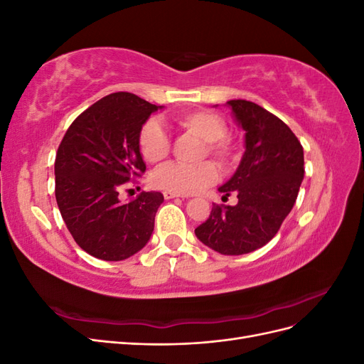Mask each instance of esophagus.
I'll list each match as a JSON object with an SVG mask.
<instances>
[{
  "mask_svg": "<svg viewBox=\"0 0 364 364\" xmlns=\"http://www.w3.org/2000/svg\"><path fill=\"white\" fill-rule=\"evenodd\" d=\"M164 197L167 200H170V199H176V197H182L181 194H176V193H170V191H164Z\"/></svg>",
  "mask_w": 364,
  "mask_h": 364,
  "instance_id": "obj_1",
  "label": "esophagus"
}]
</instances>
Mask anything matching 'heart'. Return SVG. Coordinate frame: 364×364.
<instances>
[{"instance_id": "heart-1", "label": "heart", "mask_w": 364, "mask_h": 364, "mask_svg": "<svg viewBox=\"0 0 364 364\" xmlns=\"http://www.w3.org/2000/svg\"><path fill=\"white\" fill-rule=\"evenodd\" d=\"M173 123L181 132L203 141L200 158L211 156L223 170L232 168L238 153L234 138L226 134L225 119L205 109L185 111L173 117ZM138 149L147 164H159L170 155L171 141L156 119H147L138 134ZM218 179L215 164L205 161L196 167L168 164L153 173L151 183L159 190L176 194L199 193Z\"/></svg>"}]
</instances>
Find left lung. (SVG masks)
Returning <instances> with one entry per match:
<instances>
[{
	"mask_svg": "<svg viewBox=\"0 0 364 364\" xmlns=\"http://www.w3.org/2000/svg\"><path fill=\"white\" fill-rule=\"evenodd\" d=\"M246 132V151L235 174L218 191L238 203L215 205L196 228L203 245L222 255H243L267 245L291 211L304 179V149L291 129L257 103L229 100Z\"/></svg>",
	"mask_w": 364,
	"mask_h": 364,
	"instance_id": "1",
	"label": "left lung"
}]
</instances>
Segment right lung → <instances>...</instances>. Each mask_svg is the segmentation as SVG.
Here are the masks:
<instances>
[{
    "instance_id": "obj_1",
    "label": "right lung",
    "mask_w": 364,
    "mask_h": 364,
    "mask_svg": "<svg viewBox=\"0 0 364 364\" xmlns=\"http://www.w3.org/2000/svg\"><path fill=\"white\" fill-rule=\"evenodd\" d=\"M156 105L130 92L103 97L77 117L56 153V200L74 241L90 255L121 261L147 245L164 196L142 191L129 203L119 191L146 171L138 134Z\"/></svg>"
}]
</instances>
